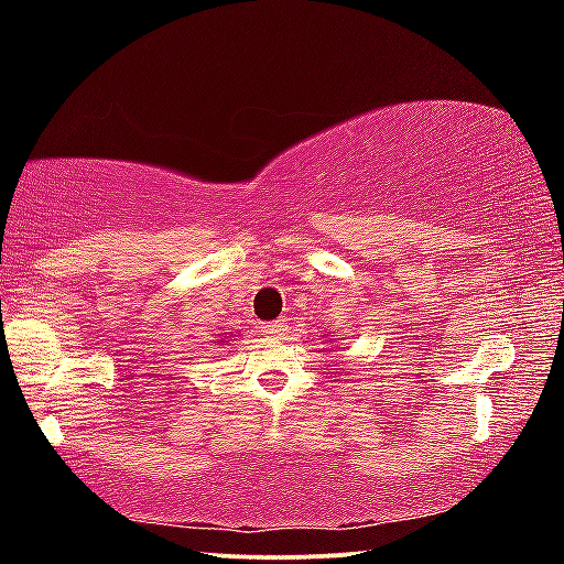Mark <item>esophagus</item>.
<instances>
[{
    "instance_id": "1",
    "label": "esophagus",
    "mask_w": 564,
    "mask_h": 564,
    "mask_svg": "<svg viewBox=\"0 0 564 564\" xmlns=\"http://www.w3.org/2000/svg\"><path fill=\"white\" fill-rule=\"evenodd\" d=\"M285 330H289V326H285V323H281V321L265 323V326H263V333H269V336H273V338H283Z\"/></svg>"
}]
</instances>
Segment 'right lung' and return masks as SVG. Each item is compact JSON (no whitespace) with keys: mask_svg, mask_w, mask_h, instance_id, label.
I'll list each match as a JSON object with an SVG mask.
<instances>
[{"mask_svg":"<svg viewBox=\"0 0 564 564\" xmlns=\"http://www.w3.org/2000/svg\"><path fill=\"white\" fill-rule=\"evenodd\" d=\"M224 343H226V340H224Z\"/></svg>","mask_w":564,"mask_h":564,"instance_id":"obj_1","label":"right lung"}]
</instances>
